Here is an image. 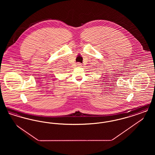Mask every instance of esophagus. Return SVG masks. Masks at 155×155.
Segmentation results:
<instances>
[{"label": "esophagus", "instance_id": "34e87169", "mask_svg": "<svg viewBox=\"0 0 155 155\" xmlns=\"http://www.w3.org/2000/svg\"><path fill=\"white\" fill-rule=\"evenodd\" d=\"M77 66L79 67H81V66H82V64L80 63H77Z\"/></svg>", "mask_w": 155, "mask_h": 155}]
</instances>
